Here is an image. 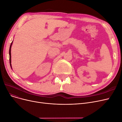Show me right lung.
<instances>
[{
  "label": "right lung",
  "mask_w": 122,
  "mask_h": 122,
  "mask_svg": "<svg viewBox=\"0 0 122 122\" xmlns=\"http://www.w3.org/2000/svg\"><path fill=\"white\" fill-rule=\"evenodd\" d=\"M12 44H13V41H12V43H11V44H10V50H9V55H10V67H11V68H12V65H11V47H12Z\"/></svg>",
  "instance_id": "1"
}]
</instances>
